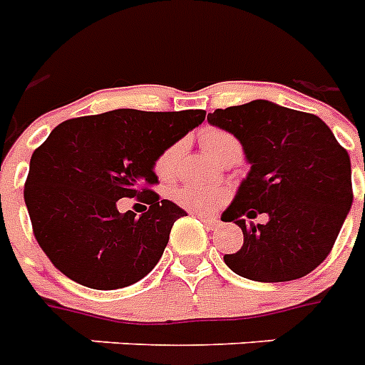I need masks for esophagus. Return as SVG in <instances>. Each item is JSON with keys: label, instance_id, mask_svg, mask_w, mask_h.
Returning <instances> with one entry per match:
<instances>
[{"label": "esophagus", "instance_id": "esophagus-1", "mask_svg": "<svg viewBox=\"0 0 365 365\" xmlns=\"http://www.w3.org/2000/svg\"><path fill=\"white\" fill-rule=\"evenodd\" d=\"M198 217H200V221H202V223L212 230H215L219 225H221V221H219L217 217H206V215H198Z\"/></svg>", "mask_w": 365, "mask_h": 365}]
</instances>
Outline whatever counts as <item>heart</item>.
Masks as SVG:
<instances>
[{
  "instance_id": "b5f03b06",
  "label": "heart",
  "mask_w": 365,
  "mask_h": 365,
  "mask_svg": "<svg viewBox=\"0 0 365 365\" xmlns=\"http://www.w3.org/2000/svg\"><path fill=\"white\" fill-rule=\"evenodd\" d=\"M200 142H202L204 150L210 153V155L215 159V161H225L227 157L236 155V153H242V148H240V142L236 140V136L230 135L229 131H223V129H217V127H208L200 133ZM180 153H182V144L176 142L173 146H168L161 155L157 157L155 165V174L159 178H170L176 170L178 159H180ZM174 202L180 204L182 208L191 210V212L206 213L213 212L215 208H219L225 200V192L221 189L213 187H198V185H183V187H178L173 192Z\"/></svg>"
}]
</instances>
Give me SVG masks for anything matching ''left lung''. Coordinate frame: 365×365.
Listing matches in <instances>:
<instances>
[{"label": "left lung", "instance_id": "1", "mask_svg": "<svg viewBox=\"0 0 365 365\" xmlns=\"http://www.w3.org/2000/svg\"><path fill=\"white\" fill-rule=\"evenodd\" d=\"M212 125L232 133L251 170L225 210L244 245L225 255L234 274L260 281L300 279L331 251L352 206L351 157L315 114L264 99L217 108ZM266 212L264 225L245 217Z\"/></svg>", "mask_w": 365, "mask_h": 365}]
</instances>
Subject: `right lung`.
Returning a JSON list of instances; mask_svg holds the SVG:
<instances>
[{"instance_id":"obj_1","label":"right lung","mask_w":365,"mask_h":365,"mask_svg":"<svg viewBox=\"0 0 365 365\" xmlns=\"http://www.w3.org/2000/svg\"><path fill=\"white\" fill-rule=\"evenodd\" d=\"M204 110L120 108L59 123L31 155L24 185L35 240L80 285L114 290L159 262L176 219L187 215L152 191L157 157L198 127ZM120 197L150 204L140 218L117 212Z\"/></svg>"}]
</instances>
